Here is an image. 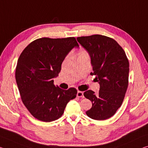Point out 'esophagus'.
I'll use <instances>...</instances> for the list:
<instances>
[{"instance_id":"1","label":"esophagus","mask_w":148,"mask_h":148,"mask_svg":"<svg viewBox=\"0 0 148 148\" xmlns=\"http://www.w3.org/2000/svg\"><path fill=\"white\" fill-rule=\"evenodd\" d=\"M77 97H84V92H83V91H78V92H77Z\"/></svg>"}]
</instances>
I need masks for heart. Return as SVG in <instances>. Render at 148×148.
Instances as JSON below:
<instances>
[{"label":"heart","mask_w":148,"mask_h":148,"mask_svg":"<svg viewBox=\"0 0 148 148\" xmlns=\"http://www.w3.org/2000/svg\"><path fill=\"white\" fill-rule=\"evenodd\" d=\"M86 54H88L87 53V52L86 51H84V50H80L78 52V57L79 56H82V55H86Z\"/></svg>","instance_id":"b5f03b06"}]
</instances>
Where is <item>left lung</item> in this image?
Returning <instances> with one entry per match:
<instances>
[{
	"label": "left lung",
	"mask_w": 148,
	"mask_h": 148,
	"mask_svg": "<svg viewBox=\"0 0 148 148\" xmlns=\"http://www.w3.org/2000/svg\"><path fill=\"white\" fill-rule=\"evenodd\" d=\"M88 51L95 79L99 84V93L88 90L84 97L92 102L86 111L90 118L106 120L113 116L121 106L128 85L129 62L123 49L111 37L93 35L77 37Z\"/></svg>",
	"instance_id": "left-lung-1"
}]
</instances>
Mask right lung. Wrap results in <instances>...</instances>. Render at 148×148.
Returning <instances> with one entry per match:
<instances>
[{"instance_id":"add662e5","label":"right lung","mask_w":148,"mask_h":148,"mask_svg":"<svg viewBox=\"0 0 148 148\" xmlns=\"http://www.w3.org/2000/svg\"><path fill=\"white\" fill-rule=\"evenodd\" d=\"M75 37H43L32 41L18 60L16 80L21 99L35 118L43 122L59 119L70 100L76 97L74 88L64 90L54 85L63 60L74 47Z\"/></svg>"}]
</instances>
